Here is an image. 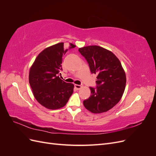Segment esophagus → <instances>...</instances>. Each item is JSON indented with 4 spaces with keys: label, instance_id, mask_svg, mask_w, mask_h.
<instances>
[{
    "label": "esophagus",
    "instance_id": "34e87169",
    "mask_svg": "<svg viewBox=\"0 0 156 156\" xmlns=\"http://www.w3.org/2000/svg\"><path fill=\"white\" fill-rule=\"evenodd\" d=\"M75 88L77 90H80L82 88V85H80V84H75Z\"/></svg>",
    "mask_w": 156,
    "mask_h": 156
}]
</instances>
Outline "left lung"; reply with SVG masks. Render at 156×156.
Wrapping results in <instances>:
<instances>
[{
  "label": "left lung",
  "instance_id": "1",
  "mask_svg": "<svg viewBox=\"0 0 156 156\" xmlns=\"http://www.w3.org/2000/svg\"><path fill=\"white\" fill-rule=\"evenodd\" d=\"M79 51L87 60L91 73L97 75L96 87H90L91 96L83 101V105L93 113L107 112L123 95L126 83L124 70L119 58L101 47H84Z\"/></svg>",
  "mask_w": 156,
  "mask_h": 156
}]
</instances>
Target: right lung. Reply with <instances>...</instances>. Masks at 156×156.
I'll list each match as a JSON object with an SVG mask.
<instances>
[{"label":"right lung","mask_w":156,"mask_h":156,"mask_svg":"<svg viewBox=\"0 0 156 156\" xmlns=\"http://www.w3.org/2000/svg\"><path fill=\"white\" fill-rule=\"evenodd\" d=\"M58 43L45 49L37 56L30 69L29 83L36 100L49 109L66 105L73 92L74 85L61 79L62 58L75 48Z\"/></svg>","instance_id":"obj_1"}]
</instances>
